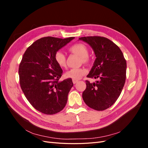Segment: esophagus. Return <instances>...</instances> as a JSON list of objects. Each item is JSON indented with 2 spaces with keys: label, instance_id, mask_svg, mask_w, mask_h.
I'll list each match as a JSON object with an SVG mask.
<instances>
[{
  "label": "esophagus",
  "instance_id": "1",
  "mask_svg": "<svg viewBox=\"0 0 148 148\" xmlns=\"http://www.w3.org/2000/svg\"><path fill=\"white\" fill-rule=\"evenodd\" d=\"M77 82H78V80H77V79H73V84L77 83Z\"/></svg>",
  "mask_w": 148,
  "mask_h": 148
}]
</instances>
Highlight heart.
Masks as SVG:
<instances>
[{
	"mask_svg": "<svg viewBox=\"0 0 148 148\" xmlns=\"http://www.w3.org/2000/svg\"><path fill=\"white\" fill-rule=\"evenodd\" d=\"M70 51L81 57L83 63H88L89 62V50L84 44L82 43L75 44L70 47ZM54 59L57 64L61 68H64L66 66V56L63 52L61 51L56 52ZM85 73H86V70L84 69L73 68L66 71L65 76L66 78L77 80L81 78Z\"/></svg>",
	"mask_w": 148,
	"mask_h": 148,
	"instance_id": "heart-1",
	"label": "heart"
}]
</instances>
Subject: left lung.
I'll use <instances>...</instances> for the list:
<instances>
[{
	"mask_svg": "<svg viewBox=\"0 0 148 148\" xmlns=\"http://www.w3.org/2000/svg\"><path fill=\"white\" fill-rule=\"evenodd\" d=\"M79 40L88 44L96 57L87 77L99 79L92 83L86 81L83 101L91 109L106 110L114 104L122 91L126 79V60L120 48L106 38L87 36Z\"/></svg>",
	"mask_w": 148,
	"mask_h": 148,
	"instance_id": "8db88e82",
	"label": "left lung"
}]
</instances>
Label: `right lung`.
I'll return each instance as SVG.
<instances>
[{
  "mask_svg": "<svg viewBox=\"0 0 148 148\" xmlns=\"http://www.w3.org/2000/svg\"><path fill=\"white\" fill-rule=\"evenodd\" d=\"M74 38H42L28 47L22 57L18 70L21 88L34 108L43 114H57L66 104L73 83L71 78L59 81L63 71L54 56Z\"/></svg>",
  "mask_w": 148,
  "mask_h": 148,
  "instance_id": "1",
  "label": "right lung"
}]
</instances>
